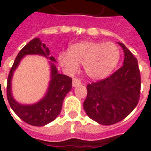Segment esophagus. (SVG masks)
<instances>
[{
	"label": "esophagus",
	"instance_id": "esophagus-1",
	"mask_svg": "<svg viewBox=\"0 0 151 151\" xmlns=\"http://www.w3.org/2000/svg\"><path fill=\"white\" fill-rule=\"evenodd\" d=\"M73 86H78L81 84V81H80V79H78V78H74L73 79Z\"/></svg>",
	"mask_w": 151,
	"mask_h": 151
}]
</instances>
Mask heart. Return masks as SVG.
I'll return each instance as SVG.
<instances>
[{
    "mask_svg": "<svg viewBox=\"0 0 151 151\" xmlns=\"http://www.w3.org/2000/svg\"><path fill=\"white\" fill-rule=\"evenodd\" d=\"M120 49L113 43H100L84 40L69 47L67 52L58 56L60 65L69 74L83 65L84 71L92 79L108 77L119 62Z\"/></svg>",
    "mask_w": 151,
    "mask_h": 151,
    "instance_id": "b5f03b06",
    "label": "heart"
}]
</instances>
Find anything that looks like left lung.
I'll return each instance as SVG.
<instances>
[{
    "mask_svg": "<svg viewBox=\"0 0 151 151\" xmlns=\"http://www.w3.org/2000/svg\"><path fill=\"white\" fill-rule=\"evenodd\" d=\"M123 66L111 75L86 86L87 96L83 103L88 116L99 124L111 125L129 115L138 104L141 75L137 60L122 43Z\"/></svg>",
    "mask_w": 151,
    "mask_h": 151,
    "instance_id": "obj_1",
    "label": "left lung"
}]
</instances>
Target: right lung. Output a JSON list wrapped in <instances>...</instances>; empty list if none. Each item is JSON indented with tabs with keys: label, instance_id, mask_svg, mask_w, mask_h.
Listing matches in <instances>:
<instances>
[{
	"label": "right lung",
	"instance_id": "add662e5",
	"mask_svg": "<svg viewBox=\"0 0 151 151\" xmlns=\"http://www.w3.org/2000/svg\"><path fill=\"white\" fill-rule=\"evenodd\" d=\"M28 54L43 55L48 57L52 61H56L53 56H50L48 47L44 43H41L40 39L35 38L30 41L18 52L10 69L6 87L7 99L13 111L21 120L31 125L43 126L52 122L58 116L61 111L63 100L67 93H69L72 88V78L69 76L59 73L56 70V66L52 63V79L45 97L35 104H19L12 97L11 78L14 71L18 65L22 58Z\"/></svg>",
	"mask_w": 151,
	"mask_h": 151
}]
</instances>
